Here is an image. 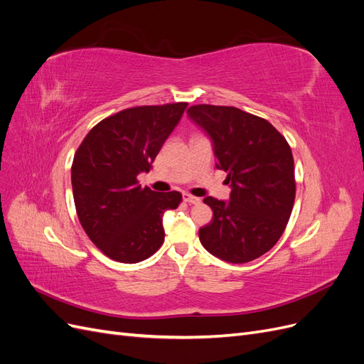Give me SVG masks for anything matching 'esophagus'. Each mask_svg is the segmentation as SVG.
I'll return each mask as SVG.
<instances>
[{"mask_svg": "<svg viewBox=\"0 0 364 364\" xmlns=\"http://www.w3.org/2000/svg\"><path fill=\"white\" fill-rule=\"evenodd\" d=\"M183 200H185L186 203H191V205H199V203H200L199 197H194V196H191V194H188V193H183Z\"/></svg>", "mask_w": 364, "mask_h": 364, "instance_id": "esophagus-1", "label": "esophagus"}]
</instances>
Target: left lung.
I'll return each mask as SVG.
<instances>
[{"mask_svg": "<svg viewBox=\"0 0 364 364\" xmlns=\"http://www.w3.org/2000/svg\"><path fill=\"white\" fill-rule=\"evenodd\" d=\"M186 114L213 142L215 167L230 186L229 200L203 199L214 217L199 229L200 243L226 262L257 259L278 243L293 209L289 142L267 119L238 107L196 105Z\"/></svg>", "mask_w": 364, "mask_h": 364, "instance_id": "obj_1", "label": "left lung"}]
</instances>
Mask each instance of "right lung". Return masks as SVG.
I'll return each mask as SVG.
<instances>
[{
	"mask_svg": "<svg viewBox=\"0 0 364 364\" xmlns=\"http://www.w3.org/2000/svg\"><path fill=\"white\" fill-rule=\"evenodd\" d=\"M186 103L138 106L107 117L77 149L71 183L80 223L106 257L134 264L149 258L164 241V213L182 202L179 191L141 188Z\"/></svg>",
	"mask_w": 364,
	"mask_h": 364,
	"instance_id": "add662e5",
	"label": "right lung"
}]
</instances>
